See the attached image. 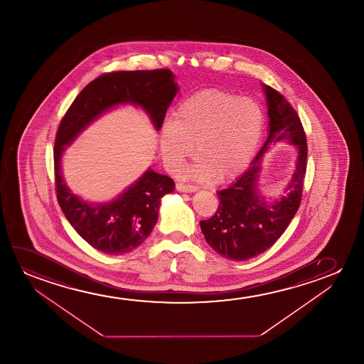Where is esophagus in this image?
<instances>
[{"label":"esophagus","instance_id":"34e87169","mask_svg":"<svg viewBox=\"0 0 364 364\" xmlns=\"http://www.w3.org/2000/svg\"><path fill=\"white\" fill-rule=\"evenodd\" d=\"M176 189L179 190V191H183V193H195V191H198V188L195 185L181 184V183L176 184Z\"/></svg>","mask_w":364,"mask_h":364}]
</instances>
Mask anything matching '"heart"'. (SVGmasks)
<instances>
[{
	"mask_svg": "<svg viewBox=\"0 0 364 364\" xmlns=\"http://www.w3.org/2000/svg\"><path fill=\"white\" fill-rule=\"evenodd\" d=\"M264 124V112L255 100L216 88L200 90L183 100L173 122L160 130V154L169 169H176L195 143L199 160L190 171L194 178L232 179L252 159Z\"/></svg>",
	"mask_w": 364,
	"mask_h": 364,
	"instance_id": "heart-1",
	"label": "heart"
}]
</instances>
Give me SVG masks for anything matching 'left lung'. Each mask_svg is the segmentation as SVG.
Here are the masks:
<instances>
[{
  "mask_svg": "<svg viewBox=\"0 0 364 364\" xmlns=\"http://www.w3.org/2000/svg\"><path fill=\"white\" fill-rule=\"evenodd\" d=\"M269 107V136L249 169L228 189L218 191L219 208L200 228L206 242L226 259L244 261L269 249L287 229L297 213L307 168V140L297 112L289 100L269 85H264ZM289 139L298 146V160L287 194L267 205L258 194L260 156L269 145Z\"/></svg>",
  "mask_w": 364,
  "mask_h": 364,
  "instance_id": "1",
  "label": "left lung"
}]
</instances>
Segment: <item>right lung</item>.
I'll return each instance as SVG.
<instances>
[{
  "instance_id": "right-lung-1",
  "label": "right lung",
  "mask_w": 364,
  "mask_h": 364,
  "mask_svg": "<svg viewBox=\"0 0 364 364\" xmlns=\"http://www.w3.org/2000/svg\"><path fill=\"white\" fill-rule=\"evenodd\" d=\"M178 90L173 72L166 68L105 73L85 85L60 120L53 151L57 200L80 237L105 254H127L144 242L158 221L160 199L173 193L175 183L148 169L113 201L90 204L65 185L60 171L65 146L105 110L123 103L141 107L159 130Z\"/></svg>"
}]
</instances>
